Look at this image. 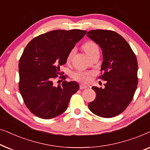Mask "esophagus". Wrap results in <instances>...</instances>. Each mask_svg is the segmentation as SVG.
<instances>
[{
	"instance_id": "1",
	"label": "esophagus",
	"mask_w": 150,
	"mask_h": 150,
	"mask_svg": "<svg viewBox=\"0 0 150 150\" xmlns=\"http://www.w3.org/2000/svg\"><path fill=\"white\" fill-rule=\"evenodd\" d=\"M86 88H87V85H83V84L80 85V89H86Z\"/></svg>"
}]
</instances>
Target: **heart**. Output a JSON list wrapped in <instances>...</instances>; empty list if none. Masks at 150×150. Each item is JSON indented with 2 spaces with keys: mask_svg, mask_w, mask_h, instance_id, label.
I'll return each mask as SVG.
<instances>
[{
  "mask_svg": "<svg viewBox=\"0 0 150 150\" xmlns=\"http://www.w3.org/2000/svg\"><path fill=\"white\" fill-rule=\"evenodd\" d=\"M83 48L85 52L91 57H93V55L96 54H99L100 50L99 47H98V44L96 42H93V41H89V42H85V44L83 45ZM75 50L74 49H71L69 51L68 54L67 56V61H69L72 58L73 55L74 54ZM91 74V72L90 71H76L72 73L71 76L75 81L78 82H81V83H87L89 81V76Z\"/></svg>",
  "mask_w": 150,
  "mask_h": 150,
  "instance_id": "b5f03b06",
  "label": "heart"
}]
</instances>
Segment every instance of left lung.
Returning a JSON list of instances; mask_svg holds the SVG:
<instances>
[{"instance_id": "obj_1", "label": "left lung", "mask_w": 150, "mask_h": 150, "mask_svg": "<svg viewBox=\"0 0 150 150\" xmlns=\"http://www.w3.org/2000/svg\"><path fill=\"white\" fill-rule=\"evenodd\" d=\"M87 35L102 48L99 79L106 82L104 89L92 87L96 98L89 108L101 117H112L122 113L134 97L138 85L136 55L125 39L112 30H91Z\"/></svg>"}]
</instances>
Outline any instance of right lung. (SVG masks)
Returning a JSON list of instances; mask_svg holds the SVG:
<instances>
[{"instance_id": "add662e5", "label": "right lung", "mask_w": 150, "mask_h": 150, "mask_svg": "<svg viewBox=\"0 0 150 150\" xmlns=\"http://www.w3.org/2000/svg\"><path fill=\"white\" fill-rule=\"evenodd\" d=\"M86 33L80 29L54 30L33 38L26 46L18 65V87L24 104L35 115L50 120L67 109L79 85L65 81L67 76L61 72L60 66ZM57 77L64 81L55 87L53 82Z\"/></svg>"}]
</instances>
